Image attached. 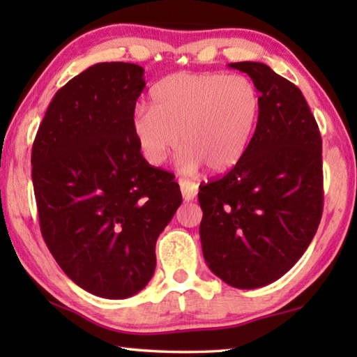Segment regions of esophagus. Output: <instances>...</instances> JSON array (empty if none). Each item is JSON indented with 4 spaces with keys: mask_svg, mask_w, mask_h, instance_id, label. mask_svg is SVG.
Instances as JSON below:
<instances>
[{
    "mask_svg": "<svg viewBox=\"0 0 357 357\" xmlns=\"http://www.w3.org/2000/svg\"><path fill=\"white\" fill-rule=\"evenodd\" d=\"M179 187H181V192H183V197H184L185 202H192L193 198L197 197L198 184L192 183V181H189V179L181 178L179 179Z\"/></svg>",
    "mask_w": 357,
    "mask_h": 357,
    "instance_id": "esophagus-1",
    "label": "esophagus"
}]
</instances>
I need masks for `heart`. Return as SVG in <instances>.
Segmentation results:
<instances>
[{"mask_svg":"<svg viewBox=\"0 0 357 357\" xmlns=\"http://www.w3.org/2000/svg\"><path fill=\"white\" fill-rule=\"evenodd\" d=\"M261 107V93L249 77L178 72L153 88L151 107L137 108L132 130L149 164H164L181 135V170L204 164L223 173L244 157Z\"/></svg>","mask_w":357,"mask_h":357,"instance_id":"obj_1","label":"heart"}]
</instances>
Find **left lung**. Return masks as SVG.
<instances>
[{
	"mask_svg": "<svg viewBox=\"0 0 357 357\" xmlns=\"http://www.w3.org/2000/svg\"><path fill=\"white\" fill-rule=\"evenodd\" d=\"M261 93V116L245 154L200 184V238L209 269L241 289L288 273L323 214L321 135L301 89L263 63H231Z\"/></svg>",
	"mask_w": 357,
	"mask_h": 357,
	"instance_id": "8db88e82",
	"label": "left lung"
}]
</instances>
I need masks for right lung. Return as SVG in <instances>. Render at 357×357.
Instances as JSON below:
<instances>
[{
    "label": "right lung",
    "instance_id": "1",
    "mask_svg": "<svg viewBox=\"0 0 357 357\" xmlns=\"http://www.w3.org/2000/svg\"><path fill=\"white\" fill-rule=\"evenodd\" d=\"M143 72L119 61L83 70L58 89L33 143L42 238L72 282L107 299L146 287L155 241L183 203L132 130Z\"/></svg>",
    "mask_w": 357,
    "mask_h": 357
}]
</instances>
